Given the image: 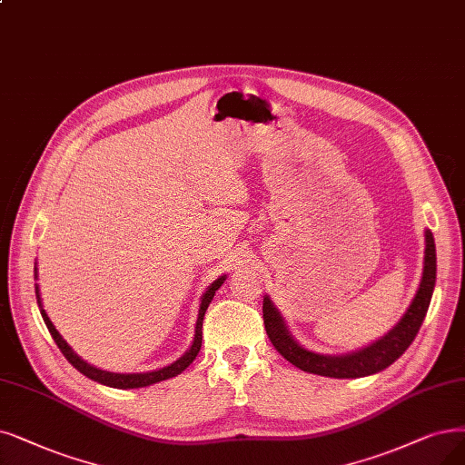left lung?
I'll return each mask as SVG.
<instances>
[{
    "instance_id": "obj_1",
    "label": "left lung",
    "mask_w": 465,
    "mask_h": 465,
    "mask_svg": "<svg viewBox=\"0 0 465 465\" xmlns=\"http://www.w3.org/2000/svg\"><path fill=\"white\" fill-rule=\"evenodd\" d=\"M425 262H423V276L416 297L412 300L411 307L404 312L401 322L387 333L385 338L372 343L366 349H361L351 355L341 357H330V355H317L297 343L290 331L284 326V321L269 297L263 300V322L267 336L274 349L281 355L297 366L303 372L328 376V378H362L381 372L383 368L393 364L402 352L411 347L416 333L425 319V312L430 309L431 295L435 288L437 278V255H435V240L431 231H425Z\"/></svg>"
}]
</instances>
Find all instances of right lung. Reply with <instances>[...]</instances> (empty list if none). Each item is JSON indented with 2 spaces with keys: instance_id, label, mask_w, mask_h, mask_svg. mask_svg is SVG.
<instances>
[{
  "instance_id": "obj_1",
  "label": "right lung",
  "mask_w": 465,
  "mask_h": 465,
  "mask_svg": "<svg viewBox=\"0 0 465 465\" xmlns=\"http://www.w3.org/2000/svg\"><path fill=\"white\" fill-rule=\"evenodd\" d=\"M223 281H225V276L217 278V281L206 290V293L202 295V303H200V311H198V321H196V331H194V341H193L191 349H189L187 352H184V355H183L179 361H175L173 364L165 366V368H162V370H154V372H146V374H114V372H104V370H99V368H95V366L87 364V362L82 361V359L76 355V352H74V351L70 349V345L61 338V333L57 331V328L53 326V322L49 321L45 311H44V309H40V311H42L44 322H45V326H47V330H49V333H51V338L54 340V343L59 345V349H61L63 355L66 357V361H68L74 368L80 370V372H82L84 376H87V378L93 380V381H99V383L108 385V387H118V389L146 387V385H153V383H158V381H162V380H170V378L181 374L183 370L187 368V366L196 359L198 351H200V347H202V322H203V314H206V309H208V305L212 303L215 292L221 288ZM35 297H38V305H42L38 286H35Z\"/></svg>"
}]
</instances>
